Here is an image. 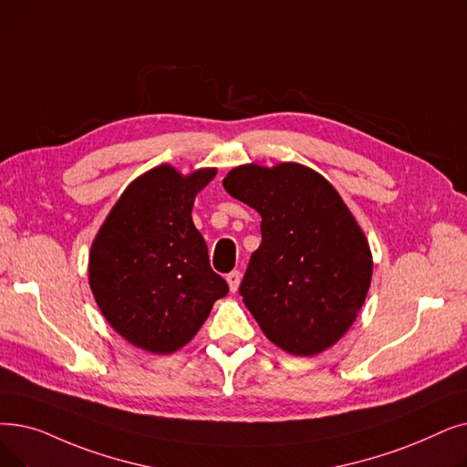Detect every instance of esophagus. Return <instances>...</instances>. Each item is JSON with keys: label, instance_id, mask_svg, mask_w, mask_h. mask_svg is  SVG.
Returning a JSON list of instances; mask_svg holds the SVG:
<instances>
[{"label": "esophagus", "instance_id": "1", "mask_svg": "<svg viewBox=\"0 0 467 467\" xmlns=\"http://www.w3.org/2000/svg\"><path fill=\"white\" fill-rule=\"evenodd\" d=\"M240 280H242L240 271H231V273L227 275V282H229V288H231V292H236V290H238V286H240Z\"/></svg>", "mask_w": 467, "mask_h": 467}]
</instances>
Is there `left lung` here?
Returning <instances> with one entry per match:
<instances>
[{
	"mask_svg": "<svg viewBox=\"0 0 467 467\" xmlns=\"http://www.w3.org/2000/svg\"><path fill=\"white\" fill-rule=\"evenodd\" d=\"M225 191L261 215V244L240 284L275 346L313 357L346 334L372 280L368 240L337 191L311 168L238 166Z\"/></svg>",
	"mask_w": 467,
	"mask_h": 467,
	"instance_id": "1",
	"label": "left lung"
}]
</instances>
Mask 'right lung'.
I'll use <instances>...</instances> for the list:
<instances>
[{
  "mask_svg": "<svg viewBox=\"0 0 467 467\" xmlns=\"http://www.w3.org/2000/svg\"><path fill=\"white\" fill-rule=\"evenodd\" d=\"M215 168L181 175L161 164L140 177L99 229L89 286L110 327L135 348L170 355L196 336L229 284L210 267L192 223L196 194Z\"/></svg>",
  "mask_w": 467,
  "mask_h": 467,
  "instance_id": "right-lung-1",
  "label": "right lung"
}]
</instances>
